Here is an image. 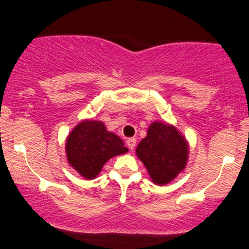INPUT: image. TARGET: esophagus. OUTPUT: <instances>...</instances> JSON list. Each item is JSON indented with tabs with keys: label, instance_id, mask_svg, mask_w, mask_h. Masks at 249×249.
I'll use <instances>...</instances> for the list:
<instances>
[{
	"label": "esophagus",
	"instance_id": "obj_1",
	"mask_svg": "<svg viewBox=\"0 0 249 249\" xmlns=\"http://www.w3.org/2000/svg\"><path fill=\"white\" fill-rule=\"evenodd\" d=\"M126 144L130 149L134 150L135 147H136V139H129L126 141Z\"/></svg>",
	"mask_w": 249,
	"mask_h": 249
}]
</instances>
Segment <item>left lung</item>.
I'll return each mask as SVG.
<instances>
[{"mask_svg": "<svg viewBox=\"0 0 249 249\" xmlns=\"http://www.w3.org/2000/svg\"><path fill=\"white\" fill-rule=\"evenodd\" d=\"M136 155L147 169L152 182L165 185L184 171L189 158V143L173 125L153 122L147 136L137 145Z\"/></svg>", "mask_w": 249, "mask_h": 249, "instance_id": "left-lung-1", "label": "left lung"}]
</instances>
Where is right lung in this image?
Returning <instances> with one entry per match:
<instances>
[{"mask_svg": "<svg viewBox=\"0 0 249 249\" xmlns=\"http://www.w3.org/2000/svg\"><path fill=\"white\" fill-rule=\"evenodd\" d=\"M65 145L67 162L85 179L96 178L109 159L129 150L124 141L108 131L104 123L92 119L78 123Z\"/></svg>", "mask_w": 249, "mask_h": 249, "instance_id": "add662e5", "label": "right lung"}]
</instances>
